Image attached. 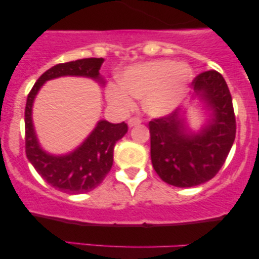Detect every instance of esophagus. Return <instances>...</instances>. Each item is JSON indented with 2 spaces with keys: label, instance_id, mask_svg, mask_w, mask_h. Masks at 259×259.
I'll use <instances>...</instances> for the list:
<instances>
[{
  "label": "esophagus",
  "instance_id": "1",
  "mask_svg": "<svg viewBox=\"0 0 259 259\" xmlns=\"http://www.w3.org/2000/svg\"><path fill=\"white\" fill-rule=\"evenodd\" d=\"M141 118H139V117H133V118H130L129 120H127V124H129V126L132 127V126H135V125H139L140 123H141Z\"/></svg>",
  "mask_w": 259,
  "mask_h": 259
}]
</instances>
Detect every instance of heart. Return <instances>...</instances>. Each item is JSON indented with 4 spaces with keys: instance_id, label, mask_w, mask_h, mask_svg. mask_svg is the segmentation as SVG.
I'll use <instances>...</instances> for the list:
<instances>
[{
    "instance_id": "heart-1",
    "label": "heart",
    "mask_w": 259,
    "mask_h": 259,
    "mask_svg": "<svg viewBox=\"0 0 259 259\" xmlns=\"http://www.w3.org/2000/svg\"><path fill=\"white\" fill-rule=\"evenodd\" d=\"M192 70L173 61H151L129 67L121 81H111L106 88L108 102L120 112H130L135 99H145V109L160 117L181 105L189 92Z\"/></svg>"
}]
</instances>
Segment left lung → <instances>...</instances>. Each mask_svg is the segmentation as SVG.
Listing matches in <instances>:
<instances>
[{"mask_svg":"<svg viewBox=\"0 0 259 259\" xmlns=\"http://www.w3.org/2000/svg\"><path fill=\"white\" fill-rule=\"evenodd\" d=\"M192 86L213 111L212 121L201 133H186L179 109L148 123L153 169L164 183L177 187L200 185L214 178L236 135L233 99L222 74H198Z\"/></svg>","mask_w":259,"mask_h":259,"instance_id":"obj_1","label":"left lung"}]
</instances>
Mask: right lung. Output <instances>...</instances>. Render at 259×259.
I'll return each instance as SVG.
<instances>
[{
    "label": "right lung",
    "mask_w": 259,
    "mask_h": 259,
    "mask_svg": "<svg viewBox=\"0 0 259 259\" xmlns=\"http://www.w3.org/2000/svg\"><path fill=\"white\" fill-rule=\"evenodd\" d=\"M103 58H82L55 65L46 70L29 92L25 106V153L29 162L49 185L65 194H84L102 183L113 165V151L127 132L126 123L100 120L80 147L67 156H51L38 146L31 120L35 96L47 80L75 75L101 80Z\"/></svg>",
    "instance_id": "add662e5"
}]
</instances>
